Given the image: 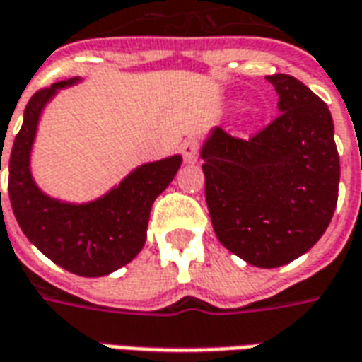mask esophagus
I'll return each instance as SVG.
<instances>
[{
    "instance_id": "1",
    "label": "esophagus",
    "mask_w": 362,
    "mask_h": 362,
    "mask_svg": "<svg viewBox=\"0 0 362 362\" xmlns=\"http://www.w3.org/2000/svg\"><path fill=\"white\" fill-rule=\"evenodd\" d=\"M181 154L187 163H194L199 160V142L197 139H187L181 146Z\"/></svg>"
}]
</instances>
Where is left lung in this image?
Segmentation results:
<instances>
[{
	"instance_id": "obj_1",
	"label": "left lung",
	"mask_w": 362,
	"mask_h": 362,
	"mask_svg": "<svg viewBox=\"0 0 362 362\" xmlns=\"http://www.w3.org/2000/svg\"><path fill=\"white\" fill-rule=\"evenodd\" d=\"M279 113L249 141L216 127L200 158L216 237L257 268L291 262L324 235L337 204L339 154L328 105L291 75L266 76Z\"/></svg>"
}]
</instances>
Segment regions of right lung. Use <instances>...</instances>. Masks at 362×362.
I'll return each mask as SVG.
<instances>
[{
	"mask_svg": "<svg viewBox=\"0 0 362 362\" xmlns=\"http://www.w3.org/2000/svg\"><path fill=\"white\" fill-rule=\"evenodd\" d=\"M76 83L81 76L42 88L28 100L9 156V200L23 233L42 255L71 274L100 278L129 264L141 252L152 204L173 181L183 158L175 154L142 163L104 197L84 204L47 197L30 171L38 121L57 90Z\"/></svg>",
	"mask_w": 362,
	"mask_h": 362,
	"instance_id": "right-lung-1",
	"label": "right lung"
}]
</instances>
